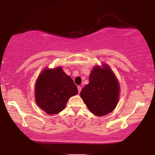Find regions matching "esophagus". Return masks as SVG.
<instances>
[{
  "label": "esophagus",
  "instance_id": "1",
  "mask_svg": "<svg viewBox=\"0 0 155 155\" xmlns=\"http://www.w3.org/2000/svg\"><path fill=\"white\" fill-rule=\"evenodd\" d=\"M78 92H81V90H82V87L80 86H78Z\"/></svg>",
  "mask_w": 155,
  "mask_h": 155
}]
</instances>
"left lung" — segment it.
Listing matches in <instances>:
<instances>
[{"label":"left lung","mask_w":155,"mask_h":155,"mask_svg":"<svg viewBox=\"0 0 155 155\" xmlns=\"http://www.w3.org/2000/svg\"><path fill=\"white\" fill-rule=\"evenodd\" d=\"M89 84L80 92V97L91 113L97 116L111 113L117 106L120 85L111 68L106 63L95 65L89 77Z\"/></svg>","instance_id":"1"}]
</instances>
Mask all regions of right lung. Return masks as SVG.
<instances>
[{
	"label": "right lung",
	"instance_id": "obj_1",
	"mask_svg": "<svg viewBox=\"0 0 155 155\" xmlns=\"http://www.w3.org/2000/svg\"><path fill=\"white\" fill-rule=\"evenodd\" d=\"M77 86L61 66L44 68L35 87L37 104L48 114H57L65 109L70 97L78 94Z\"/></svg>",
	"mask_w": 155,
	"mask_h": 155
}]
</instances>
